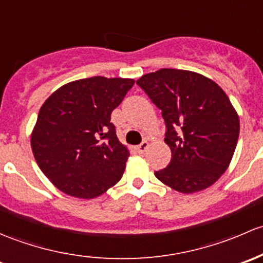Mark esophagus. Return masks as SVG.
<instances>
[{
    "label": "esophagus",
    "mask_w": 263,
    "mask_h": 263,
    "mask_svg": "<svg viewBox=\"0 0 263 263\" xmlns=\"http://www.w3.org/2000/svg\"><path fill=\"white\" fill-rule=\"evenodd\" d=\"M148 147H149V143H148V142H142V143H140V144L137 147L138 153H144V152L147 151Z\"/></svg>",
    "instance_id": "obj_1"
}]
</instances>
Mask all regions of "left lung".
Masks as SVG:
<instances>
[{
	"mask_svg": "<svg viewBox=\"0 0 263 263\" xmlns=\"http://www.w3.org/2000/svg\"><path fill=\"white\" fill-rule=\"evenodd\" d=\"M137 85L162 110L164 142L172 152L168 166L154 172L156 177L182 194L215 183L239 137V118L226 92L205 76L173 68L142 76Z\"/></svg>",
	"mask_w": 263,
	"mask_h": 263,
	"instance_id": "left-lung-1",
	"label": "left lung"
}]
</instances>
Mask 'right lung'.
<instances>
[{
	"label": "right lung",
	"instance_id": "obj_1",
	"mask_svg": "<svg viewBox=\"0 0 263 263\" xmlns=\"http://www.w3.org/2000/svg\"><path fill=\"white\" fill-rule=\"evenodd\" d=\"M133 85L132 78H83L54 91L40 107L31 149L62 192L95 199L123 177L130 153L110 120Z\"/></svg>",
	"mask_w": 263,
	"mask_h": 263
}]
</instances>
